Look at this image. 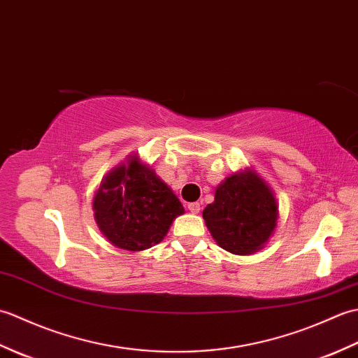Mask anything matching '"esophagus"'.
Returning a JSON list of instances; mask_svg holds the SVG:
<instances>
[{"instance_id":"34e87169","label":"esophagus","mask_w":358,"mask_h":358,"mask_svg":"<svg viewBox=\"0 0 358 358\" xmlns=\"http://www.w3.org/2000/svg\"><path fill=\"white\" fill-rule=\"evenodd\" d=\"M200 209H201V206H200V203H189L187 204V210L189 212H192V214H199L200 212Z\"/></svg>"}]
</instances>
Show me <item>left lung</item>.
I'll return each instance as SVG.
<instances>
[{
	"label": "left lung",
	"instance_id": "1",
	"mask_svg": "<svg viewBox=\"0 0 358 358\" xmlns=\"http://www.w3.org/2000/svg\"><path fill=\"white\" fill-rule=\"evenodd\" d=\"M203 218L220 248L234 255H250L263 249L275 232L278 201L260 175L245 167L217 186Z\"/></svg>",
	"mask_w": 358,
	"mask_h": 358
}]
</instances>
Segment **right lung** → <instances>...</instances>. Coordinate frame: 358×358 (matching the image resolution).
<instances>
[{"label": "right lung", "instance_id": "obj_1", "mask_svg": "<svg viewBox=\"0 0 358 358\" xmlns=\"http://www.w3.org/2000/svg\"><path fill=\"white\" fill-rule=\"evenodd\" d=\"M94 218L110 245L140 252L163 241L173 220L185 214L172 189L138 154L104 175L92 199Z\"/></svg>", "mask_w": 358, "mask_h": 358}]
</instances>
